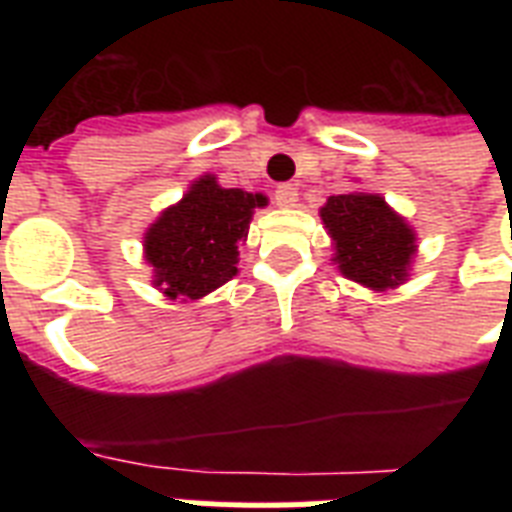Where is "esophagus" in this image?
Instances as JSON below:
<instances>
[{"label": "esophagus", "mask_w": 512, "mask_h": 512, "mask_svg": "<svg viewBox=\"0 0 512 512\" xmlns=\"http://www.w3.org/2000/svg\"><path fill=\"white\" fill-rule=\"evenodd\" d=\"M273 199H276V204H279V207H295L297 188L292 183L276 185V191H273Z\"/></svg>", "instance_id": "obj_1"}]
</instances>
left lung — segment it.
<instances>
[{"instance_id":"8db88e82","label":"left lung","mask_w":512,"mask_h":512,"mask_svg":"<svg viewBox=\"0 0 512 512\" xmlns=\"http://www.w3.org/2000/svg\"><path fill=\"white\" fill-rule=\"evenodd\" d=\"M321 220L335 239V260L348 279L372 289L396 287L406 279L414 233L385 199L374 193L329 196Z\"/></svg>"}]
</instances>
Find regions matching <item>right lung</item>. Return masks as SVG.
Here are the masks:
<instances>
[{
  "label": "right lung",
  "mask_w": 512,
  "mask_h": 512,
  "mask_svg": "<svg viewBox=\"0 0 512 512\" xmlns=\"http://www.w3.org/2000/svg\"><path fill=\"white\" fill-rule=\"evenodd\" d=\"M255 207H265V196L220 188L209 175L196 180L183 201L146 233V260L154 265L156 287L172 300H199L233 279L239 241L247 239Z\"/></svg>",
  "instance_id": "right-lung-1"
}]
</instances>
